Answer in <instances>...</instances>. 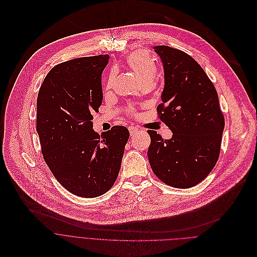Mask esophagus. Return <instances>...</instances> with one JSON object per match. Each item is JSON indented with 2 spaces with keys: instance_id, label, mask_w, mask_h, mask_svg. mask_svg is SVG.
<instances>
[{
  "instance_id": "34e87169",
  "label": "esophagus",
  "mask_w": 257,
  "mask_h": 257,
  "mask_svg": "<svg viewBox=\"0 0 257 257\" xmlns=\"http://www.w3.org/2000/svg\"><path fill=\"white\" fill-rule=\"evenodd\" d=\"M128 131H130L131 136H135L137 133H139L141 131V128H139L138 126H130Z\"/></svg>"
}]
</instances>
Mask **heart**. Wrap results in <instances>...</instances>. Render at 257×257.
<instances>
[{"label": "heart", "instance_id": "heart-1", "mask_svg": "<svg viewBox=\"0 0 257 257\" xmlns=\"http://www.w3.org/2000/svg\"><path fill=\"white\" fill-rule=\"evenodd\" d=\"M125 64L128 69L136 75L139 81L143 85H152L154 80L157 77L156 64L151 59V57L144 50H136L131 53L126 59ZM114 82V74L111 73L108 76L106 88L110 89ZM130 114H135L134 107L128 108Z\"/></svg>", "mask_w": 257, "mask_h": 257}]
</instances>
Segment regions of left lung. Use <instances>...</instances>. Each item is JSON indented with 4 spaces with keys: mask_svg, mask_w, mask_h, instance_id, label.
<instances>
[{
    "mask_svg": "<svg viewBox=\"0 0 257 257\" xmlns=\"http://www.w3.org/2000/svg\"><path fill=\"white\" fill-rule=\"evenodd\" d=\"M165 74L158 118L173 133L164 140L149 130L148 158L161 181L176 188L192 187L214 169L225 126L216 88L189 55L166 45L154 46Z\"/></svg>",
    "mask_w": 257,
    "mask_h": 257,
    "instance_id": "8db88e82",
    "label": "left lung"
}]
</instances>
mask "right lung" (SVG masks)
I'll use <instances>...</instances> for the list:
<instances>
[{"label": "right lung", "instance_id": "add662e5", "mask_svg": "<svg viewBox=\"0 0 257 257\" xmlns=\"http://www.w3.org/2000/svg\"><path fill=\"white\" fill-rule=\"evenodd\" d=\"M108 60V55H99L57 65L37 96L36 131L43 159L67 190L82 197L100 196L112 187L130 138L120 125L102 136L93 131Z\"/></svg>", "mask_w": 257, "mask_h": 257}]
</instances>
